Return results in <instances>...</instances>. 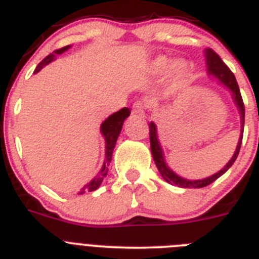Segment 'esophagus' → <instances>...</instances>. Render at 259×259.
<instances>
[{
	"label": "esophagus",
	"mask_w": 259,
	"mask_h": 259,
	"mask_svg": "<svg viewBox=\"0 0 259 259\" xmlns=\"http://www.w3.org/2000/svg\"><path fill=\"white\" fill-rule=\"evenodd\" d=\"M146 107H148V104L145 101H136L132 106V113L136 115H144Z\"/></svg>",
	"instance_id": "esophagus-1"
}]
</instances>
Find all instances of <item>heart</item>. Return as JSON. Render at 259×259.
Masks as SVG:
<instances>
[{
	"instance_id": "heart-1",
	"label": "heart",
	"mask_w": 259,
	"mask_h": 259,
	"mask_svg": "<svg viewBox=\"0 0 259 259\" xmlns=\"http://www.w3.org/2000/svg\"><path fill=\"white\" fill-rule=\"evenodd\" d=\"M149 71L154 75L163 74L166 71H168V79L171 83H176L178 80L182 79L184 76L185 71H187V65L182 59L178 61H171L170 58H167L164 56L155 57L152 62L149 63Z\"/></svg>"
}]
</instances>
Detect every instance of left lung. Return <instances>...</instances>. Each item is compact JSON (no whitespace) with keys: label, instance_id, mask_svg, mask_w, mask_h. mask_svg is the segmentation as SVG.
Listing matches in <instances>:
<instances>
[{"label":"left lung","instance_id":"1","mask_svg":"<svg viewBox=\"0 0 259 259\" xmlns=\"http://www.w3.org/2000/svg\"><path fill=\"white\" fill-rule=\"evenodd\" d=\"M205 58H206V66H207V72L209 75H212L214 77L221 81L226 88H228L232 92V98L236 106L239 107L240 118H241V135H240V140L237 143L236 150H235V154L231 158L230 162H228L226 166L222 168L221 171H218L214 175L209 176V178H205V179L201 180H187L182 176L176 175L171 168H168V166L164 162L163 158V152H162V148L159 145V141H158L157 137V127L153 122L149 123V137H150V149H152V155L153 159H154L155 164H157V168L159 171V174L162 175L164 180L170 184L178 185V187H182V188H203L206 185L211 184L212 182L218 179L219 176L223 175L226 171L230 168L233 164V162L236 161L237 155H239L240 148H241V141H242V134H244V120H245V107H244V102H242L241 93H240L239 85H237L236 77L232 74V71L227 67V65L224 63L221 59V57L217 54L212 49H206L205 50Z\"/></svg>","mask_w":259,"mask_h":259}]
</instances>
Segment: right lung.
<instances>
[{"label":"right lung","mask_w":259,"mask_h":259,"mask_svg":"<svg viewBox=\"0 0 259 259\" xmlns=\"http://www.w3.org/2000/svg\"><path fill=\"white\" fill-rule=\"evenodd\" d=\"M68 48L70 47H65V48H61V49H57L54 50V53H52V54H49L48 57H45V58L37 65L35 72H38V71L44 67V66H47L48 63H50L53 59L56 58V54H62V53L66 52ZM130 114H131V110L128 109V107H123V109H120L119 111L114 113L113 115H110L106 120H104V123L101 124V134L102 136L105 137V144H106V145H105V148H106V159H105L104 166H102L101 171L98 172V175L96 176L95 179L91 180V182H89L88 184H87L85 187L79 192V194L85 193V191L88 192L96 191V189L101 185V183L104 182L105 176L107 175V171H109V163L111 162L113 150L114 148H115L118 136L119 134H120V131H122L123 123H124L125 118H128Z\"/></svg>","instance_id":"obj_1"}]
</instances>
